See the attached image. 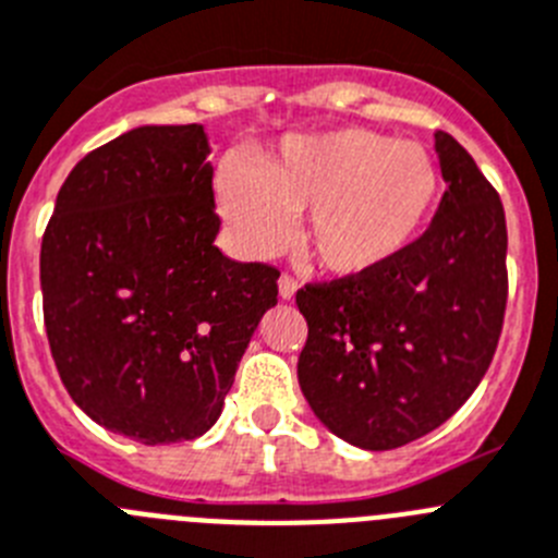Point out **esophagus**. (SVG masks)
I'll use <instances>...</instances> for the list:
<instances>
[{
	"instance_id": "obj_1",
	"label": "esophagus",
	"mask_w": 558,
	"mask_h": 558,
	"mask_svg": "<svg viewBox=\"0 0 558 558\" xmlns=\"http://www.w3.org/2000/svg\"><path fill=\"white\" fill-rule=\"evenodd\" d=\"M278 291H280V298L291 300L294 294H298V280L291 278V275H283V278L278 280Z\"/></svg>"
}]
</instances>
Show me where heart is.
Masks as SVG:
<instances>
[{
  "instance_id": "heart-1",
  "label": "heart",
  "mask_w": 558,
  "mask_h": 558,
  "mask_svg": "<svg viewBox=\"0 0 558 558\" xmlns=\"http://www.w3.org/2000/svg\"><path fill=\"white\" fill-rule=\"evenodd\" d=\"M439 169L423 144L364 128L294 135L258 169L228 158L217 203L244 250L283 247L305 214L303 250L328 272L361 278L389 267L428 225Z\"/></svg>"
}]
</instances>
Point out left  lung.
Wrapping results in <instances>:
<instances>
[{
    "label": "left lung",
    "instance_id": "8db88e82",
    "mask_svg": "<svg viewBox=\"0 0 558 558\" xmlns=\"http://www.w3.org/2000/svg\"><path fill=\"white\" fill-rule=\"evenodd\" d=\"M436 155L448 192L395 264L298 291L308 323L300 389L319 423L355 448H400L450 420L504 328V203L453 135L436 133Z\"/></svg>",
    "mask_w": 558,
    "mask_h": 558
}]
</instances>
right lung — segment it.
I'll return each mask as SVG.
<instances>
[{
	"mask_svg": "<svg viewBox=\"0 0 558 558\" xmlns=\"http://www.w3.org/2000/svg\"><path fill=\"white\" fill-rule=\"evenodd\" d=\"M203 124H144L85 155L41 242L44 325L60 380L94 423L142 445L222 414L280 272L214 244Z\"/></svg>",
	"mask_w": 558,
	"mask_h": 558,
	"instance_id": "right-lung-1",
	"label": "right lung"
}]
</instances>
